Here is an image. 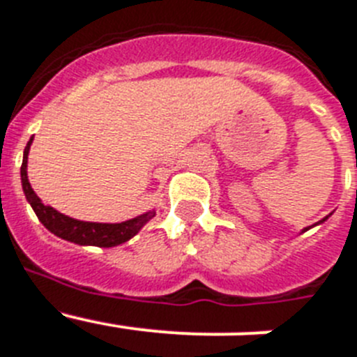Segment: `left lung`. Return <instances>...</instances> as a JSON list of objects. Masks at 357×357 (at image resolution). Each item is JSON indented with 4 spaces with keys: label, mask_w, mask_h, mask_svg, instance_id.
<instances>
[{
    "label": "left lung",
    "mask_w": 357,
    "mask_h": 357,
    "mask_svg": "<svg viewBox=\"0 0 357 357\" xmlns=\"http://www.w3.org/2000/svg\"><path fill=\"white\" fill-rule=\"evenodd\" d=\"M327 218H329V216H326V218H324V220H320V222H318V223H324V222H326V220H327ZM318 223H317V225H318ZM311 227H314V225H311ZM311 227H307V229H304V230H302V232H305V230H309V229H311Z\"/></svg>",
    "instance_id": "1"
}]
</instances>
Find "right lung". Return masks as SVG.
<instances>
[{
    "mask_svg": "<svg viewBox=\"0 0 357 357\" xmlns=\"http://www.w3.org/2000/svg\"><path fill=\"white\" fill-rule=\"evenodd\" d=\"M33 137H30L26 148L23 153V164H21V182H23V191L26 197L28 204L31 206L33 213L37 214L39 222L43 223L52 234L66 239V241L77 243V245H93V247H118L121 243L128 241L134 238L151 218L155 216V211H148V213L135 216L132 220L121 223H96V222H80L75 218H69L66 214L59 213L52 206H44L40 198L37 197L36 191L31 189L26 175V164H28V151Z\"/></svg>",
    "mask_w": 357,
    "mask_h": 357,
    "instance_id": "obj_1",
    "label": "right lung"
}]
</instances>
